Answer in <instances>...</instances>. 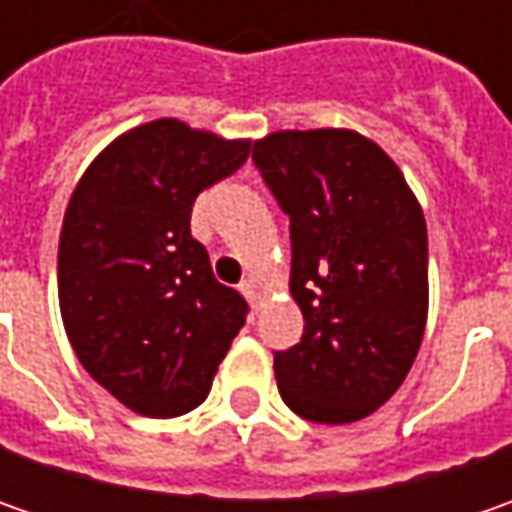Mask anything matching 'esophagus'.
<instances>
[{
    "label": "esophagus",
    "mask_w": 512,
    "mask_h": 512,
    "mask_svg": "<svg viewBox=\"0 0 512 512\" xmlns=\"http://www.w3.org/2000/svg\"><path fill=\"white\" fill-rule=\"evenodd\" d=\"M239 290L245 293V299L250 302V305L259 307V302H262V285H259L256 279H245V282L239 285Z\"/></svg>",
    "instance_id": "esophagus-1"
}]
</instances>
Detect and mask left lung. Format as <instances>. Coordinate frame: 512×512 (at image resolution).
Masks as SVG:
<instances>
[{"instance_id": "left-lung-1", "label": "left lung", "mask_w": 512, "mask_h": 512, "mask_svg": "<svg viewBox=\"0 0 512 512\" xmlns=\"http://www.w3.org/2000/svg\"><path fill=\"white\" fill-rule=\"evenodd\" d=\"M253 162L290 216V293L302 342L273 356L307 422H359L410 373L427 322V225L402 170L344 128L279 130Z\"/></svg>"}]
</instances>
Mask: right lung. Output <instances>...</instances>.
Instances as JSON below:
<instances>
[{"mask_svg":"<svg viewBox=\"0 0 512 512\" xmlns=\"http://www.w3.org/2000/svg\"><path fill=\"white\" fill-rule=\"evenodd\" d=\"M247 139L156 119L102 150L70 196L59 236V310L76 359L150 419L205 402L247 302L216 282L190 210L242 168Z\"/></svg>","mask_w":512,"mask_h":512,"instance_id":"1","label":"right lung"}]
</instances>
